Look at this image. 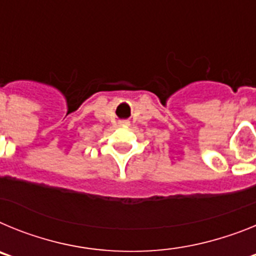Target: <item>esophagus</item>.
<instances>
[{
	"instance_id": "34e87169",
	"label": "esophagus",
	"mask_w": 256,
	"mask_h": 256,
	"mask_svg": "<svg viewBox=\"0 0 256 256\" xmlns=\"http://www.w3.org/2000/svg\"><path fill=\"white\" fill-rule=\"evenodd\" d=\"M119 124H120V126H130V120H120Z\"/></svg>"
}]
</instances>
